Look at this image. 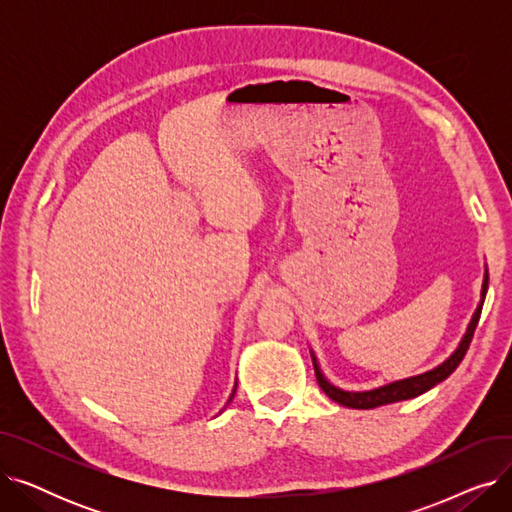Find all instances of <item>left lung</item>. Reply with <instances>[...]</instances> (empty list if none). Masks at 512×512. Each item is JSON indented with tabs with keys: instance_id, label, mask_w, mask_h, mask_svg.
<instances>
[{
	"instance_id": "1",
	"label": "left lung",
	"mask_w": 512,
	"mask_h": 512,
	"mask_svg": "<svg viewBox=\"0 0 512 512\" xmlns=\"http://www.w3.org/2000/svg\"><path fill=\"white\" fill-rule=\"evenodd\" d=\"M486 292H488V270L486 274H483V284H481V299H479V305L469 321L467 326V332L465 336L461 338L459 346H456V351L444 361L440 363L438 367L429 369L425 373H419V375H413V378H407V380H398V382H392V384H386V386H380V388H373V390H365V392H348V390H342V388H336L334 384H330L326 380V375L321 373V367L317 363V357L315 353L311 351V357H313V367H315V378H317V384L319 388L324 390L334 402H338V405L342 407H348V409H375V407H382V405H390V402H398V400H409V398H415L423 392H427L429 388H434L436 384L444 382L448 375L459 367V363L463 361L467 348L473 340V332L477 328V321H479V315H481V307H483V301H486Z\"/></svg>"
}]
</instances>
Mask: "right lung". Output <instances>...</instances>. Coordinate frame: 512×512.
Wrapping results in <instances>:
<instances>
[{
  "label": "right lung",
  "mask_w": 512,
  "mask_h": 512,
  "mask_svg": "<svg viewBox=\"0 0 512 512\" xmlns=\"http://www.w3.org/2000/svg\"><path fill=\"white\" fill-rule=\"evenodd\" d=\"M234 392H236V386H234V390H232V394H230V400H232V396H234ZM230 400H228V402H230Z\"/></svg>",
  "instance_id": "right-lung-1"
}]
</instances>
